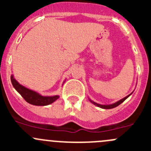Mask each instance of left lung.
Listing matches in <instances>:
<instances>
[{
  "mask_svg": "<svg viewBox=\"0 0 151 151\" xmlns=\"http://www.w3.org/2000/svg\"><path fill=\"white\" fill-rule=\"evenodd\" d=\"M132 93H133V92H132ZM132 93H131L129 94V95L126 96V97H124V98H123L122 99L119 100V101H116V102L113 103V104H98V103L95 102V101H92V100H91V99H89V98H88V99H89V101H91V102L93 104L96 105V106H99V107H100V108H102V109H112V108H115V107H116V106H118V105H120V104H121V103H123V101H124L126 99H127V98H129V97L131 95H132Z\"/></svg>",
  "mask_w": 151,
  "mask_h": 151,
  "instance_id": "8db88e82",
  "label": "left lung"
}]
</instances>
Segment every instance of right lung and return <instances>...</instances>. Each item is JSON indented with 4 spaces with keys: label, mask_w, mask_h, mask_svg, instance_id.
I'll list each match as a JSON object with an SVG mask.
<instances>
[{
    "label": "right lung",
    "mask_w": 151,
    "mask_h": 151,
    "mask_svg": "<svg viewBox=\"0 0 151 151\" xmlns=\"http://www.w3.org/2000/svg\"><path fill=\"white\" fill-rule=\"evenodd\" d=\"M11 81H12V85L14 88V89L23 97V99L27 102L30 104L36 105V106H47V105H49L55 101L60 97L58 95L42 96L39 93L33 91L31 89H29L22 85L19 84L15 80L13 74H12V76H11ZM65 81L63 82V83H65Z\"/></svg>",
    "instance_id": "right-lung-1"
}]
</instances>
